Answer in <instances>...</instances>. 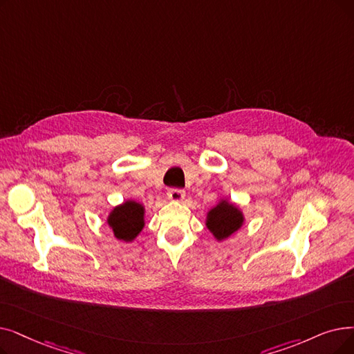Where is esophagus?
I'll return each mask as SVG.
<instances>
[{"label": "esophagus", "instance_id": "obj_1", "mask_svg": "<svg viewBox=\"0 0 354 354\" xmlns=\"http://www.w3.org/2000/svg\"><path fill=\"white\" fill-rule=\"evenodd\" d=\"M167 198L174 203H180L183 198H185V191L182 189H169L167 191Z\"/></svg>", "mask_w": 354, "mask_h": 354}]
</instances>
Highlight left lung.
Wrapping results in <instances>:
<instances>
[{"mask_svg":"<svg viewBox=\"0 0 354 354\" xmlns=\"http://www.w3.org/2000/svg\"><path fill=\"white\" fill-rule=\"evenodd\" d=\"M245 217L239 205L228 198H220L218 203L207 211L205 225L217 241L232 237L244 225Z\"/></svg>","mask_w":354,"mask_h":354,"instance_id":"left-lung-1","label":"left lung"}]
</instances>
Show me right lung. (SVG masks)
<instances>
[{
	"instance_id": "1",
	"label": "right lung",
	"mask_w": 354,
	"mask_h": 354,
	"mask_svg": "<svg viewBox=\"0 0 354 354\" xmlns=\"http://www.w3.org/2000/svg\"><path fill=\"white\" fill-rule=\"evenodd\" d=\"M146 208L142 203L127 199L120 205H115L106 215L105 224L113 232L118 241L131 243L143 232L146 224Z\"/></svg>"
}]
</instances>
